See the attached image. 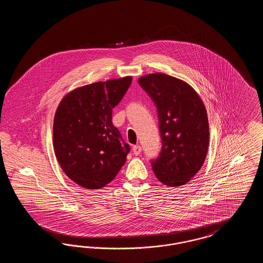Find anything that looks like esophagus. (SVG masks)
Listing matches in <instances>:
<instances>
[{
  "label": "esophagus",
  "mask_w": 263,
  "mask_h": 263,
  "mask_svg": "<svg viewBox=\"0 0 263 263\" xmlns=\"http://www.w3.org/2000/svg\"><path fill=\"white\" fill-rule=\"evenodd\" d=\"M132 151H133V154H134V155L138 156V155H140V153H141V151H142V148H141L140 145H135V146H133Z\"/></svg>",
  "instance_id": "obj_1"
}]
</instances>
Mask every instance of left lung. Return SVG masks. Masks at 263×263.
Here are the masks:
<instances>
[{
	"instance_id": "left-lung-1",
	"label": "left lung",
	"mask_w": 263,
	"mask_h": 263,
	"mask_svg": "<svg viewBox=\"0 0 263 263\" xmlns=\"http://www.w3.org/2000/svg\"><path fill=\"white\" fill-rule=\"evenodd\" d=\"M138 82L157 106L163 141L152 168L164 185H184L200 171L207 156L210 133L206 107L196 90L175 77L154 73Z\"/></svg>"
}]
</instances>
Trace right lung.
Listing matches in <instances>:
<instances>
[{"instance_id": "right-lung-1", "label": "right lung", "mask_w": 263, "mask_h": 263, "mask_svg": "<svg viewBox=\"0 0 263 263\" xmlns=\"http://www.w3.org/2000/svg\"><path fill=\"white\" fill-rule=\"evenodd\" d=\"M131 83L127 76L76 88L56 109L54 153L63 172L82 187H104L125 163L129 145L111 118Z\"/></svg>"}]
</instances>
